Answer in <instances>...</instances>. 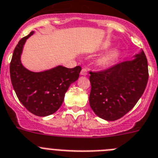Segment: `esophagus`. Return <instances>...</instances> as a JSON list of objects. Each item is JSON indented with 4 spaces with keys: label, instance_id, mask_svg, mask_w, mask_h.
I'll use <instances>...</instances> for the list:
<instances>
[{
    "label": "esophagus",
    "instance_id": "obj_1",
    "mask_svg": "<svg viewBox=\"0 0 158 158\" xmlns=\"http://www.w3.org/2000/svg\"><path fill=\"white\" fill-rule=\"evenodd\" d=\"M82 75H87V70L86 68H83L81 71Z\"/></svg>",
    "mask_w": 158,
    "mask_h": 158
}]
</instances>
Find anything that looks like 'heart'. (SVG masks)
<instances>
[{"label":"heart","mask_w":158,"mask_h":158,"mask_svg":"<svg viewBox=\"0 0 158 158\" xmlns=\"http://www.w3.org/2000/svg\"><path fill=\"white\" fill-rule=\"evenodd\" d=\"M116 56V51H111L108 54H105L104 56L101 57L99 60V63L100 65H107L110 63L113 60Z\"/></svg>","instance_id":"1"}]
</instances>
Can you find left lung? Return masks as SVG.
Listing matches in <instances>:
<instances>
[{
    "label": "left lung",
    "instance_id": "left-lung-1",
    "mask_svg": "<svg viewBox=\"0 0 158 158\" xmlns=\"http://www.w3.org/2000/svg\"><path fill=\"white\" fill-rule=\"evenodd\" d=\"M89 73L90 106L99 117L110 121L121 118L136 105L149 79L148 62L143 50L133 60Z\"/></svg>",
    "mask_w": 158,
    "mask_h": 158
}]
</instances>
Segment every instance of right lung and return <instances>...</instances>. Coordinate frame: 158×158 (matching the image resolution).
<instances>
[{
	"label": "right lung",
	"mask_w": 158,
	"mask_h": 158,
	"mask_svg": "<svg viewBox=\"0 0 158 158\" xmlns=\"http://www.w3.org/2000/svg\"><path fill=\"white\" fill-rule=\"evenodd\" d=\"M34 31L22 38L14 49L10 62V79L16 95L26 109L38 116L54 113L60 108L71 83L79 79L81 67L59 66L43 72H32L20 60L23 46Z\"/></svg>",
	"instance_id": "add662e5"
}]
</instances>
